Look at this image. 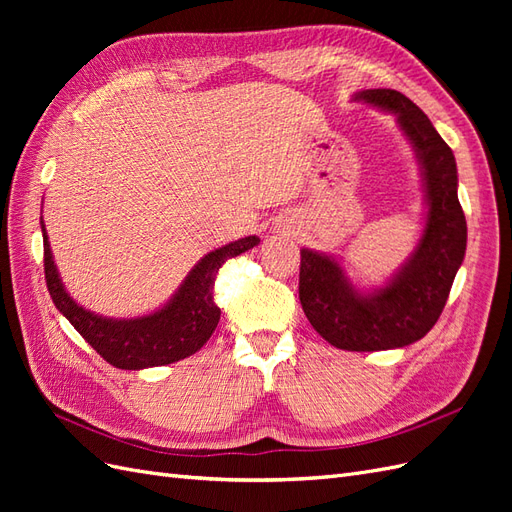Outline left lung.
Returning a JSON list of instances; mask_svg holds the SVG:
<instances>
[{
	"instance_id": "1",
	"label": "left lung",
	"mask_w": 512,
	"mask_h": 512,
	"mask_svg": "<svg viewBox=\"0 0 512 512\" xmlns=\"http://www.w3.org/2000/svg\"><path fill=\"white\" fill-rule=\"evenodd\" d=\"M393 113L421 164L427 200L423 235L386 286L361 292L333 256L301 250L299 299L312 327L335 348L374 352L404 348L438 322L466 256L468 226L457 198V164L429 117L395 89L354 96Z\"/></svg>"
}]
</instances>
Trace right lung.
Instances as JSON below:
<instances>
[{"label":"right lung","instance_id":"add662e5","mask_svg":"<svg viewBox=\"0 0 512 512\" xmlns=\"http://www.w3.org/2000/svg\"><path fill=\"white\" fill-rule=\"evenodd\" d=\"M44 280L55 307L64 314L85 342L106 363L119 369H145L185 359L203 348L220 322V307L213 301L215 275L228 258H235L260 243L258 237L232 241L198 260L179 290L162 309L141 318H104L81 307L66 292L51 254L49 235L42 222Z\"/></svg>","mask_w":512,"mask_h":512}]
</instances>
